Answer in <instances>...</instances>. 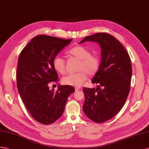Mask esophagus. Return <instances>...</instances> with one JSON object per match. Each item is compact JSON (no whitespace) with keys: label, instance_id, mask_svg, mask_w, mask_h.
Wrapping results in <instances>:
<instances>
[{"label":"esophagus","instance_id":"esophagus-1","mask_svg":"<svg viewBox=\"0 0 149 149\" xmlns=\"http://www.w3.org/2000/svg\"><path fill=\"white\" fill-rule=\"evenodd\" d=\"M80 89H81V87H75V91H77L79 90Z\"/></svg>","mask_w":149,"mask_h":149}]
</instances>
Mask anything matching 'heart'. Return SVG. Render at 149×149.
I'll return each instance as SVG.
<instances>
[{"instance_id":"b5f03b06","label":"heart","mask_w":149,"mask_h":149,"mask_svg":"<svg viewBox=\"0 0 149 149\" xmlns=\"http://www.w3.org/2000/svg\"><path fill=\"white\" fill-rule=\"evenodd\" d=\"M67 54L79 60L76 73L68 74L62 79L65 85L75 87L81 86L87 78V74L94 75L100 69V58L97 55L92 54L90 49L82 45H76L67 51ZM53 67L60 74H64L66 72L65 62L60 55H56L53 60Z\"/></svg>"}]
</instances>
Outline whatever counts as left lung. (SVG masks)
Listing matches in <instances>:
<instances>
[{"label":"left lung","mask_w":149,"mask_h":149,"mask_svg":"<svg viewBox=\"0 0 149 149\" xmlns=\"http://www.w3.org/2000/svg\"><path fill=\"white\" fill-rule=\"evenodd\" d=\"M87 41L100 44L101 62L92 80L93 83L98 84L97 88L83 89V111L92 121L103 123L115 116L127 100L132 74L131 60L123 46L108 33H97L86 36L79 43Z\"/></svg>","instance_id":"left-lung-1"}]
</instances>
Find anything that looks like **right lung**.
<instances>
[{"label":"right lung","instance_id":"right-lung-1","mask_svg":"<svg viewBox=\"0 0 149 149\" xmlns=\"http://www.w3.org/2000/svg\"><path fill=\"white\" fill-rule=\"evenodd\" d=\"M72 40L38 35L19 56L16 75L19 93L30 114L41 124H52L60 118L68 96L75 91L72 86H60L56 92L48 87L49 82L59 81L53 60Z\"/></svg>","mask_w":149,"mask_h":149}]
</instances>
